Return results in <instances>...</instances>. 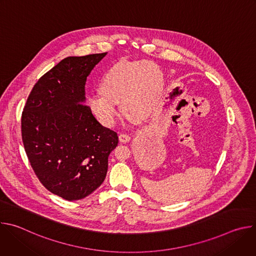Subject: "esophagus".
<instances>
[{
	"label": "esophagus",
	"mask_w": 256,
	"mask_h": 256,
	"mask_svg": "<svg viewBox=\"0 0 256 256\" xmlns=\"http://www.w3.org/2000/svg\"><path fill=\"white\" fill-rule=\"evenodd\" d=\"M118 138H120V140L122 142H130V136L128 134H120Z\"/></svg>",
	"instance_id": "34e87169"
}]
</instances>
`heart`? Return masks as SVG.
<instances>
[{
  "label": "heart",
  "mask_w": 256,
  "mask_h": 256,
  "mask_svg": "<svg viewBox=\"0 0 256 256\" xmlns=\"http://www.w3.org/2000/svg\"><path fill=\"white\" fill-rule=\"evenodd\" d=\"M164 77L158 64L147 60H120L109 68L99 84L100 94L87 100L91 112L105 126L116 124L124 112L138 120L148 118L158 107Z\"/></svg>",
  "instance_id": "b5f03b06"
}]
</instances>
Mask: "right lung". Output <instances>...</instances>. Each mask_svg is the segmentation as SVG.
I'll list each match as a JSON object with an SVG mask.
<instances>
[{"instance_id": "right-lung-1", "label": "right lung", "mask_w": 256, "mask_h": 256, "mask_svg": "<svg viewBox=\"0 0 256 256\" xmlns=\"http://www.w3.org/2000/svg\"><path fill=\"white\" fill-rule=\"evenodd\" d=\"M106 54L60 60L34 85L22 112V140L34 173L66 200H82L102 184L118 144V134L84 104L87 77Z\"/></svg>"}]
</instances>
